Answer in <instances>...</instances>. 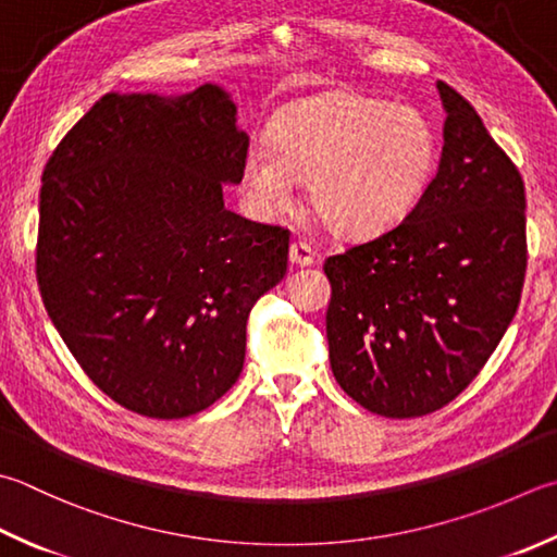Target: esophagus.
Returning a JSON list of instances; mask_svg holds the SVG:
<instances>
[{
	"label": "esophagus",
	"instance_id": "esophagus-1",
	"mask_svg": "<svg viewBox=\"0 0 557 557\" xmlns=\"http://www.w3.org/2000/svg\"><path fill=\"white\" fill-rule=\"evenodd\" d=\"M288 257H290V264H296V267H312L314 264V249L306 243H293Z\"/></svg>",
	"mask_w": 557,
	"mask_h": 557
}]
</instances>
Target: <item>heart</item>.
Listing matches in <instances>:
<instances>
[{
    "label": "heart",
    "instance_id": "heart-1",
    "mask_svg": "<svg viewBox=\"0 0 557 557\" xmlns=\"http://www.w3.org/2000/svg\"><path fill=\"white\" fill-rule=\"evenodd\" d=\"M436 133L424 113L351 91H324L283 109L271 145L251 143L243 191L259 215L293 201L308 180V201L332 233L371 237L400 223L436 170Z\"/></svg>",
    "mask_w": 557,
    "mask_h": 557
}]
</instances>
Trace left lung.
I'll use <instances>...</instances> for the list:
<instances>
[{
	"label": "left lung",
	"instance_id": "8db88e82",
	"mask_svg": "<svg viewBox=\"0 0 557 557\" xmlns=\"http://www.w3.org/2000/svg\"><path fill=\"white\" fill-rule=\"evenodd\" d=\"M438 172L387 233L327 257L330 366L369 412L409 419L466 391L517 314L527 274L521 174L478 111L436 82Z\"/></svg>",
	"mask_w": 557,
	"mask_h": 557
}]
</instances>
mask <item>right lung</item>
Returning <instances> with one entry per match:
<instances>
[{"label": "right lung", "instance_id": "1", "mask_svg": "<svg viewBox=\"0 0 557 557\" xmlns=\"http://www.w3.org/2000/svg\"><path fill=\"white\" fill-rule=\"evenodd\" d=\"M249 148L218 84L107 94L52 150L36 276L62 342L131 412L182 419L243 373L247 318L286 276L288 230L227 211Z\"/></svg>", "mask_w": 557, "mask_h": 557}]
</instances>
